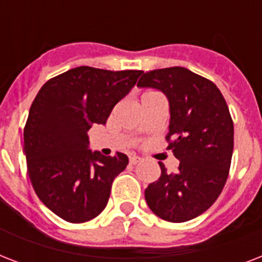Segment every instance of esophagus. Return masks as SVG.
Instances as JSON below:
<instances>
[{"instance_id":"esophagus-1","label":"esophagus","mask_w":262,"mask_h":262,"mask_svg":"<svg viewBox=\"0 0 262 262\" xmlns=\"http://www.w3.org/2000/svg\"><path fill=\"white\" fill-rule=\"evenodd\" d=\"M141 158H139V156H130V159H129V162H130V164H137L141 162Z\"/></svg>"}]
</instances>
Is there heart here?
Segmentation results:
<instances>
[{
  "instance_id": "1",
  "label": "heart",
  "mask_w": 262,
  "mask_h": 262,
  "mask_svg": "<svg viewBox=\"0 0 262 262\" xmlns=\"http://www.w3.org/2000/svg\"><path fill=\"white\" fill-rule=\"evenodd\" d=\"M154 94H155V92H147V94L143 95V98H144V96H149V95H154Z\"/></svg>"
}]
</instances>
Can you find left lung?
<instances>
[{
    "label": "left lung",
    "instance_id": "1",
    "mask_svg": "<svg viewBox=\"0 0 262 262\" xmlns=\"http://www.w3.org/2000/svg\"><path fill=\"white\" fill-rule=\"evenodd\" d=\"M137 87L166 95L170 107L167 140L178 171L162 174L145 189L148 207L160 219L183 223L200 216L223 190L234 149V125L223 95L209 80L186 68L155 69Z\"/></svg>",
    "mask_w": 262,
    "mask_h": 262
}]
</instances>
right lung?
I'll return each mask as SVG.
<instances>
[{
    "mask_svg": "<svg viewBox=\"0 0 262 262\" xmlns=\"http://www.w3.org/2000/svg\"><path fill=\"white\" fill-rule=\"evenodd\" d=\"M141 73L75 68L49 80L32 102L24 127L28 175L39 200L61 219L84 223L106 208L129 159L90 149L88 130L106 123Z\"/></svg>",
    "mask_w": 262,
    "mask_h": 262,
    "instance_id": "obj_1",
    "label": "right lung"
}]
</instances>
